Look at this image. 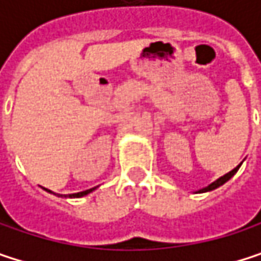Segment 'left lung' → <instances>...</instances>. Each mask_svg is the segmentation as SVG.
<instances>
[{
  "label": "left lung",
  "mask_w": 261,
  "mask_h": 261,
  "mask_svg": "<svg viewBox=\"0 0 261 261\" xmlns=\"http://www.w3.org/2000/svg\"><path fill=\"white\" fill-rule=\"evenodd\" d=\"M240 165H242V163H240ZM240 165H239V166H236V168H234V169H233V171H230V172H228V174H225L224 177H221V178H218L216 181H213V182H212V184H208L207 187H202V189H199V190H196L195 193H204V192H210V190H215V189H218V187H221L222 184H225V182L228 181V180H230V178H231V177L234 175L236 172L239 171V168H240Z\"/></svg>",
  "instance_id": "1"
}]
</instances>
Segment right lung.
Instances as JSON below:
<instances>
[{
  "label": "right lung",
  "instance_id": "1",
  "mask_svg": "<svg viewBox=\"0 0 261 261\" xmlns=\"http://www.w3.org/2000/svg\"><path fill=\"white\" fill-rule=\"evenodd\" d=\"M96 187H92V189H87V190H83V192H79V193H71V195H57V193H54V192H51V190H48V189H45L46 192H49V193H54V195H57V196H65V198H81V196H86V195H89L90 192H93Z\"/></svg>",
  "mask_w": 261,
  "mask_h": 261
}]
</instances>
